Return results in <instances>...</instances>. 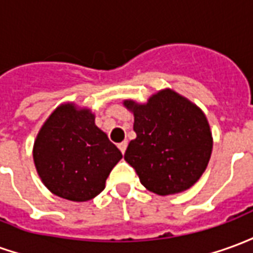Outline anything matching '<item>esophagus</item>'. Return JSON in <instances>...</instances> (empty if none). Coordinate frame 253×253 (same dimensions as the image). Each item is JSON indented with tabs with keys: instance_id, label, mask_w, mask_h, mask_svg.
Segmentation results:
<instances>
[{
	"instance_id": "1",
	"label": "esophagus",
	"mask_w": 253,
	"mask_h": 253,
	"mask_svg": "<svg viewBox=\"0 0 253 253\" xmlns=\"http://www.w3.org/2000/svg\"><path fill=\"white\" fill-rule=\"evenodd\" d=\"M118 148L121 149L122 153H125V152H126V149H127V141H123V142L119 143V145H118Z\"/></svg>"
}]
</instances>
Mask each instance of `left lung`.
<instances>
[{"label":"left lung","mask_w":253,"mask_h":253,"mask_svg":"<svg viewBox=\"0 0 253 253\" xmlns=\"http://www.w3.org/2000/svg\"><path fill=\"white\" fill-rule=\"evenodd\" d=\"M125 105L134 114L137 132L125 160L142 186L157 195L194 186L211 156V131L205 114L170 89L153 94L146 104L126 100Z\"/></svg>","instance_id":"1"}]
</instances>
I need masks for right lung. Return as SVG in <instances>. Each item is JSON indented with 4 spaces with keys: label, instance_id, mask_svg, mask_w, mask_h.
Returning a JSON list of instances; mask_svg holds the SVG:
<instances>
[{
    "label": "right lung",
    "instance_id": "right-lung-1",
    "mask_svg": "<svg viewBox=\"0 0 253 253\" xmlns=\"http://www.w3.org/2000/svg\"><path fill=\"white\" fill-rule=\"evenodd\" d=\"M122 153L94 125L89 110L62 104L43 125L34 161L44 186L67 201L85 202L104 190Z\"/></svg>",
    "mask_w": 253,
    "mask_h": 253
}]
</instances>
